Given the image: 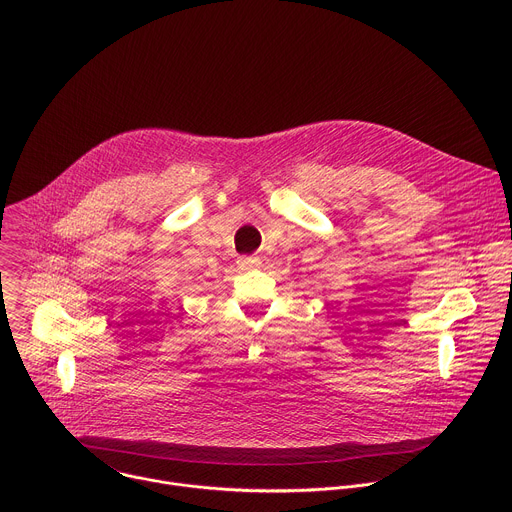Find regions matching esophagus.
Instances as JSON below:
<instances>
[{
  "mask_svg": "<svg viewBox=\"0 0 512 512\" xmlns=\"http://www.w3.org/2000/svg\"><path fill=\"white\" fill-rule=\"evenodd\" d=\"M237 263L241 269H257L261 265V259L257 255H245V257H239Z\"/></svg>",
  "mask_w": 512,
  "mask_h": 512,
  "instance_id": "34e87169",
  "label": "esophagus"
}]
</instances>
